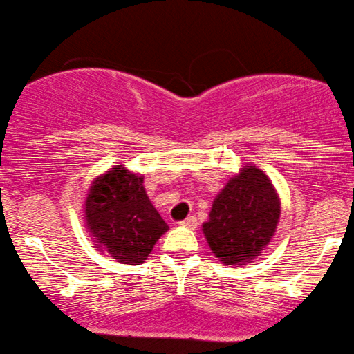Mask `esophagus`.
Listing matches in <instances>:
<instances>
[{
	"label": "esophagus",
	"instance_id": "34e87169",
	"mask_svg": "<svg viewBox=\"0 0 354 354\" xmlns=\"http://www.w3.org/2000/svg\"><path fill=\"white\" fill-rule=\"evenodd\" d=\"M180 225L189 227V228H195V227H197V217H194V215H190V217H187L185 220H182Z\"/></svg>",
	"mask_w": 354,
	"mask_h": 354
}]
</instances>
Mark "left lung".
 <instances>
[{
  "mask_svg": "<svg viewBox=\"0 0 354 354\" xmlns=\"http://www.w3.org/2000/svg\"><path fill=\"white\" fill-rule=\"evenodd\" d=\"M203 234L225 265L253 260L272 240L280 218V201L270 178L247 165L214 201Z\"/></svg>",
  "mask_w": 354,
  "mask_h": 354,
  "instance_id": "obj_1",
  "label": "left lung"
}]
</instances>
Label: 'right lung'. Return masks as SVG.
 <instances>
[{
    "mask_svg": "<svg viewBox=\"0 0 354 354\" xmlns=\"http://www.w3.org/2000/svg\"><path fill=\"white\" fill-rule=\"evenodd\" d=\"M142 180L118 165L94 180L86 198L89 232L120 263H142L169 228L149 201Z\"/></svg>",
    "mask_w": 354,
    "mask_h": 354,
    "instance_id": "right-lung-1",
    "label": "right lung"
}]
</instances>
